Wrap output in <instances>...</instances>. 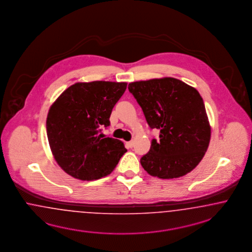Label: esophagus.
<instances>
[{
  "label": "esophagus",
  "instance_id": "obj_1",
  "mask_svg": "<svg viewBox=\"0 0 252 252\" xmlns=\"http://www.w3.org/2000/svg\"><path fill=\"white\" fill-rule=\"evenodd\" d=\"M126 146H127L128 148H132V147H133V141H127V142H126Z\"/></svg>",
  "mask_w": 252,
  "mask_h": 252
}]
</instances>
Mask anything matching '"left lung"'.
Returning <instances> with one entry per match:
<instances>
[{
    "mask_svg": "<svg viewBox=\"0 0 252 252\" xmlns=\"http://www.w3.org/2000/svg\"><path fill=\"white\" fill-rule=\"evenodd\" d=\"M128 90L141 106L151 128L160 131L141 158L152 176L172 179L196 168L207 151L211 126L201 94L174 78L131 82Z\"/></svg>",
    "mask_w": 252,
    "mask_h": 252,
    "instance_id": "1",
    "label": "left lung"
}]
</instances>
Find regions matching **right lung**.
<instances>
[{"label": "right lung", "mask_w": 252, "mask_h": 252, "mask_svg": "<svg viewBox=\"0 0 252 252\" xmlns=\"http://www.w3.org/2000/svg\"><path fill=\"white\" fill-rule=\"evenodd\" d=\"M126 82H77L52 103L47 135L54 159L76 179L93 181L110 174L126 152L120 140L102 139L100 127L110 126L111 111Z\"/></svg>", "instance_id": "obj_1"}]
</instances>
